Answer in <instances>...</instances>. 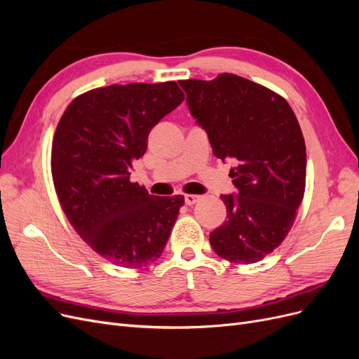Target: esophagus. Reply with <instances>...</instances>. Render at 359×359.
Listing matches in <instances>:
<instances>
[{
  "mask_svg": "<svg viewBox=\"0 0 359 359\" xmlns=\"http://www.w3.org/2000/svg\"><path fill=\"white\" fill-rule=\"evenodd\" d=\"M199 196H196V194H186V196H184V202H186V205H189V206H191V205H194L196 202H199Z\"/></svg>",
  "mask_w": 359,
  "mask_h": 359,
  "instance_id": "1",
  "label": "esophagus"
}]
</instances>
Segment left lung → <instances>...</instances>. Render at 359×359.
Segmentation results:
<instances>
[{"mask_svg":"<svg viewBox=\"0 0 359 359\" xmlns=\"http://www.w3.org/2000/svg\"><path fill=\"white\" fill-rule=\"evenodd\" d=\"M180 85L214 156L235 165L236 193L222 194L227 217L210 243L229 262H259L283 243L304 198L307 157L298 119L283 97L241 76Z\"/></svg>","mask_w":359,"mask_h":359,"instance_id":"obj_1","label":"left lung"}]
</instances>
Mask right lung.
Wrapping results in <instances>:
<instances>
[{"label": "right lung", "instance_id": "obj_1", "mask_svg": "<svg viewBox=\"0 0 359 359\" xmlns=\"http://www.w3.org/2000/svg\"><path fill=\"white\" fill-rule=\"evenodd\" d=\"M184 100L175 82L109 85L67 106L52 144V177L64 214L82 240L114 265L156 262L184 196L158 198L130 170L148 135Z\"/></svg>", "mask_w": 359, "mask_h": 359}]
</instances>
